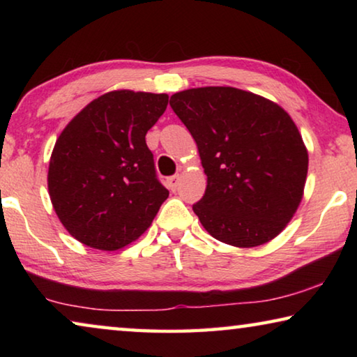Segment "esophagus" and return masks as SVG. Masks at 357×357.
Here are the masks:
<instances>
[{
    "mask_svg": "<svg viewBox=\"0 0 357 357\" xmlns=\"http://www.w3.org/2000/svg\"><path fill=\"white\" fill-rule=\"evenodd\" d=\"M178 184H179V176H178V174H174V176H170V178L167 179V185H168V189H170L172 192H176Z\"/></svg>",
    "mask_w": 357,
    "mask_h": 357,
    "instance_id": "obj_1",
    "label": "esophagus"
}]
</instances>
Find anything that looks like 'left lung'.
I'll use <instances>...</instances> for the list:
<instances>
[{
    "label": "left lung",
    "instance_id": "1",
    "mask_svg": "<svg viewBox=\"0 0 357 357\" xmlns=\"http://www.w3.org/2000/svg\"><path fill=\"white\" fill-rule=\"evenodd\" d=\"M170 105L195 140L208 185L193 204L220 243L257 247L291 220L304 193L309 154L289 114L231 86L192 88Z\"/></svg>",
    "mask_w": 357,
    "mask_h": 357
}]
</instances>
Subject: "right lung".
<instances>
[{
  "instance_id": "add662e5",
  "label": "right lung",
  "mask_w": 357,
  "mask_h": 357,
  "mask_svg": "<svg viewBox=\"0 0 357 357\" xmlns=\"http://www.w3.org/2000/svg\"><path fill=\"white\" fill-rule=\"evenodd\" d=\"M167 105V94L107 93L58 137L48 193L64 228L82 244L123 249L146 231L168 198L144 138Z\"/></svg>"
}]
</instances>
